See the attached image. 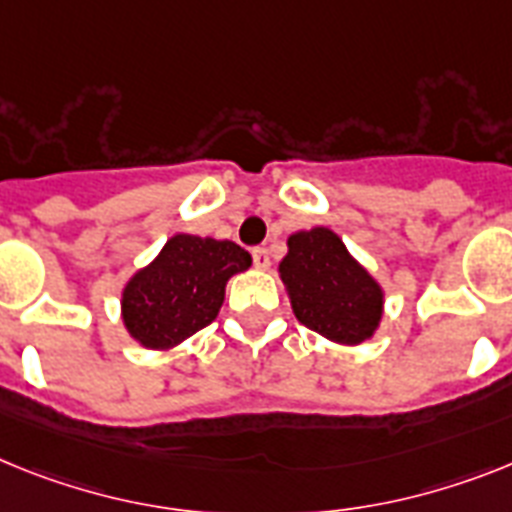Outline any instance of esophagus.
Wrapping results in <instances>:
<instances>
[{
    "instance_id": "obj_1",
    "label": "esophagus",
    "mask_w": 512,
    "mask_h": 512,
    "mask_svg": "<svg viewBox=\"0 0 512 512\" xmlns=\"http://www.w3.org/2000/svg\"><path fill=\"white\" fill-rule=\"evenodd\" d=\"M252 263H255L257 270H268V268H270L268 249H263V247H255V249H252Z\"/></svg>"
}]
</instances>
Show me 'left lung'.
Listing matches in <instances>:
<instances>
[{
    "instance_id": "obj_1",
    "label": "left lung",
    "mask_w": 512,
    "mask_h": 512,
    "mask_svg": "<svg viewBox=\"0 0 512 512\" xmlns=\"http://www.w3.org/2000/svg\"><path fill=\"white\" fill-rule=\"evenodd\" d=\"M296 320L333 343L356 346L382 320V286L356 263L336 231L315 226L289 236L278 265Z\"/></svg>"
}]
</instances>
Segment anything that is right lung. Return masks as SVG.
Here are the masks:
<instances>
[{
    "mask_svg": "<svg viewBox=\"0 0 512 512\" xmlns=\"http://www.w3.org/2000/svg\"><path fill=\"white\" fill-rule=\"evenodd\" d=\"M252 265L229 239L174 234L122 291L124 328L145 349H174L216 320L226 281Z\"/></svg>",
    "mask_w": 512,
    "mask_h": 512,
    "instance_id": "1",
    "label": "right lung"
}]
</instances>
